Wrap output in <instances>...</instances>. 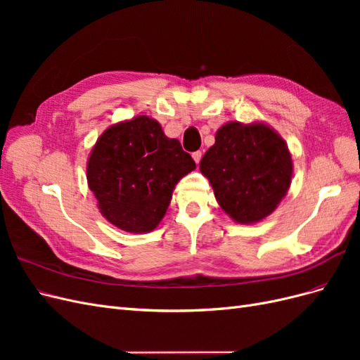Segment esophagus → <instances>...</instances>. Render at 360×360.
<instances>
[{
  "label": "esophagus",
  "mask_w": 360,
  "mask_h": 360,
  "mask_svg": "<svg viewBox=\"0 0 360 360\" xmlns=\"http://www.w3.org/2000/svg\"><path fill=\"white\" fill-rule=\"evenodd\" d=\"M201 156H202L201 151H193V153H192V158H193V160L197 162V163H200V160H201Z\"/></svg>",
  "instance_id": "esophagus-1"
}]
</instances>
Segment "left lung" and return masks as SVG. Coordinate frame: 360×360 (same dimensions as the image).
Instances as JSON below:
<instances>
[{"label": "left lung", "mask_w": 360, "mask_h": 360, "mask_svg": "<svg viewBox=\"0 0 360 360\" xmlns=\"http://www.w3.org/2000/svg\"><path fill=\"white\" fill-rule=\"evenodd\" d=\"M200 169L214 197L234 221H261L276 209L291 183L290 151L264 124L228 123L217 130Z\"/></svg>", "instance_id": "obj_1"}]
</instances>
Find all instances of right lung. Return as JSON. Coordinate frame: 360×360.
Segmentation results:
<instances>
[{"label":"right lung","mask_w":360,"mask_h":360,"mask_svg":"<svg viewBox=\"0 0 360 360\" xmlns=\"http://www.w3.org/2000/svg\"><path fill=\"white\" fill-rule=\"evenodd\" d=\"M195 162L153 118L139 115L106 129L86 165V180L108 221L148 233L165 214L177 181Z\"/></svg>","instance_id":"add662e5"}]
</instances>
